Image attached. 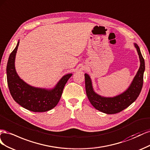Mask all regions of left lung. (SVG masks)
I'll return each instance as SVG.
<instances>
[{"mask_svg": "<svg viewBox=\"0 0 150 150\" xmlns=\"http://www.w3.org/2000/svg\"><path fill=\"white\" fill-rule=\"evenodd\" d=\"M134 46L139 57L140 67L129 87L120 95L114 97H104L98 95L93 91L89 75L85 74V89L87 97L91 104L98 110L108 114L120 112L133 103L139 96L143 87L145 64L139 46L136 43Z\"/></svg>", "mask_w": 150, "mask_h": 150, "instance_id": "left-lung-1", "label": "left lung"}]
</instances>
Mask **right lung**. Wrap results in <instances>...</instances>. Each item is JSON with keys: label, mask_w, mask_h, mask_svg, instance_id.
I'll return each instance as SVG.
<instances>
[{"label": "right lung", "mask_w": 150, "mask_h": 150, "mask_svg": "<svg viewBox=\"0 0 150 150\" xmlns=\"http://www.w3.org/2000/svg\"><path fill=\"white\" fill-rule=\"evenodd\" d=\"M19 41L8 57L7 79L8 89L14 100L23 108L33 112H46L54 108L60 99L64 87L71 74L63 76L53 89L30 86L19 78L15 69V58Z\"/></svg>", "instance_id": "obj_1"}]
</instances>
